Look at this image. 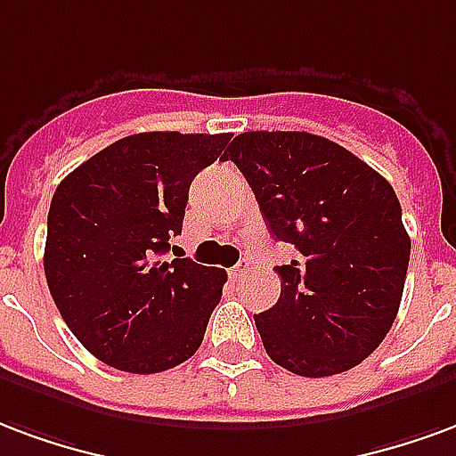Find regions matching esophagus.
Segmentation results:
<instances>
[{"label":"esophagus","mask_w":456,"mask_h":456,"mask_svg":"<svg viewBox=\"0 0 456 456\" xmlns=\"http://www.w3.org/2000/svg\"><path fill=\"white\" fill-rule=\"evenodd\" d=\"M248 272H250V262L248 260H240L235 267L231 269V277L232 279H242V277H248Z\"/></svg>","instance_id":"1"}]
</instances>
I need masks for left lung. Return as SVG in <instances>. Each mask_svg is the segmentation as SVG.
Masks as SVG:
<instances>
[{
    "label": "left lung",
    "instance_id": "1",
    "mask_svg": "<svg viewBox=\"0 0 456 456\" xmlns=\"http://www.w3.org/2000/svg\"><path fill=\"white\" fill-rule=\"evenodd\" d=\"M224 159L245 175L272 238L298 250L277 267V304L255 315L272 362L314 379L357 367L387 338L403 297L411 238L394 187L304 131L240 133Z\"/></svg>",
    "mask_w": 456,
    "mask_h": 456
}]
</instances>
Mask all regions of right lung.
Returning a JSON list of instances; mask_svg holds the SVG:
<instances>
[{
  "instance_id": "add662e5",
  "label": "right lung",
  "mask_w": 456,
  "mask_h": 456,
  "mask_svg": "<svg viewBox=\"0 0 456 456\" xmlns=\"http://www.w3.org/2000/svg\"><path fill=\"white\" fill-rule=\"evenodd\" d=\"M231 133H135L69 172L48 211L43 267L72 335L131 374L187 362L204 340L228 274L162 260L182 232L191 179Z\"/></svg>"
}]
</instances>
